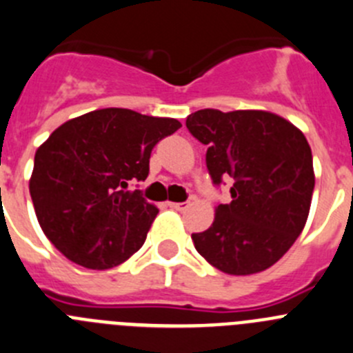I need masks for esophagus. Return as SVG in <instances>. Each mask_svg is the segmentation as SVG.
<instances>
[{"label": "esophagus", "instance_id": "34e87169", "mask_svg": "<svg viewBox=\"0 0 353 353\" xmlns=\"http://www.w3.org/2000/svg\"><path fill=\"white\" fill-rule=\"evenodd\" d=\"M170 207H172L174 210H179V212H184V210L188 209V207H190V202H170L169 203Z\"/></svg>", "mask_w": 353, "mask_h": 353}]
</instances>
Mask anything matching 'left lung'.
Listing matches in <instances>:
<instances>
[{
	"label": "left lung",
	"instance_id": "obj_1",
	"mask_svg": "<svg viewBox=\"0 0 353 353\" xmlns=\"http://www.w3.org/2000/svg\"><path fill=\"white\" fill-rule=\"evenodd\" d=\"M186 127L207 146L214 186L233 181L232 202L219 203L210 228L192 235L195 249L228 275L270 268L291 249L310 212V144L268 111L200 110L186 118Z\"/></svg>",
	"mask_w": 353,
	"mask_h": 353
}]
</instances>
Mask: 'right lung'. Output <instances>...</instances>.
<instances>
[{
    "label": "right lung",
    "mask_w": 353,
    "mask_h": 353,
    "mask_svg": "<svg viewBox=\"0 0 353 353\" xmlns=\"http://www.w3.org/2000/svg\"><path fill=\"white\" fill-rule=\"evenodd\" d=\"M181 123L121 108L90 111L52 132L34 154L29 181L43 233L77 265L106 270L143 247L158 209L134 181Z\"/></svg>",
    "instance_id": "add662e5"
}]
</instances>
